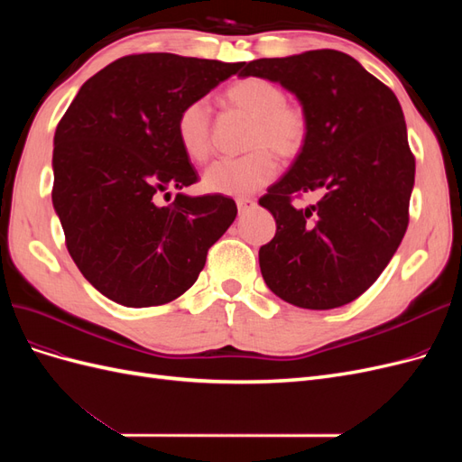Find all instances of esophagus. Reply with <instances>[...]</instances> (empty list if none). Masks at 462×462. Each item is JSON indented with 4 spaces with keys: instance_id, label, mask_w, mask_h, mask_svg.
<instances>
[{
    "instance_id": "1",
    "label": "esophagus",
    "mask_w": 462,
    "mask_h": 462,
    "mask_svg": "<svg viewBox=\"0 0 462 462\" xmlns=\"http://www.w3.org/2000/svg\"><path fill=\"white\" fill-rule=\"evenodd\" d=\"M236 208H239V214H248L250 209L256 208L254 199H236Z\"/></svg>"
}]
</instances>
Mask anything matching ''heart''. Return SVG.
Segmentation results:
<instances>
[{
  "label": "heart",
  "mask_w": 462,
  "mask_h": 462,
  "mask_svg": "<svg viewBox=\"0 0 462 462\" xmlns=\"http://www.w3.org/2000/svg\"><path fill=\"white\" fill-rule=\"evenodd\" d=\"M223 102L253 119L248 150L241 158L217 160L204 171V189L227 197H246L277 175L273 153L283 162L299 158L310 138V117L304 106L287 102L283 88L262 77L235 80L223 92ZM177 141L192 162H206L212 152V121L208 104L190 102L179 111L175 123Z\"/></svg>",
  "instance_id": "heart-1"
}]
</instances>
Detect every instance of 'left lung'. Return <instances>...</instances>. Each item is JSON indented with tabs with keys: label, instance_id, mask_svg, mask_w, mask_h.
Masks as SVG:
<instances>
[{
	"label": "left lung",
	"instance_id": "1",
	"mask_svg": "<svg viewBox=\"0 0 462 462\" xmlns=\"http://www.w3.org/2000/svg\"><path fill=\"white\" fill-rule=\"evenodd\" d=\"M239 77L279 82L310 117L309 144L260 199L277 226L258 254L265 285L300 309L353 302L385 270L409 226L414 156L397 96L337 50L243 63ZM312 189L325 192L319 203L290 204Z\"/></svg>",
	"mask_w": 462,
	"mask_h": 462
}]
</instances>
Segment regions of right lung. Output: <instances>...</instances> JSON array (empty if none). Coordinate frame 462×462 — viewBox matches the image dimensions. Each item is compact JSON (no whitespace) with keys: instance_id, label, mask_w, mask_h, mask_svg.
I'll return each instance as SVG.
<instances>
[{"instance_id":"obj_1","label":"right lung","mask_w":462,"mask_h":462,"mask_svg":"<svg viewBox=\"0 0 462 462\" xmlns=\"http://www.w3.org/2000/svg\"><path fill=\"white\" fill-rule=\"evenodd\" d=\"M243 63L138 53L80 87L53 136L51 200L80 273L117 304L171 302L192 287L236 204L223 194H160L199 180L175 133L179 111Z\"/></svg>"}]
</instances>
